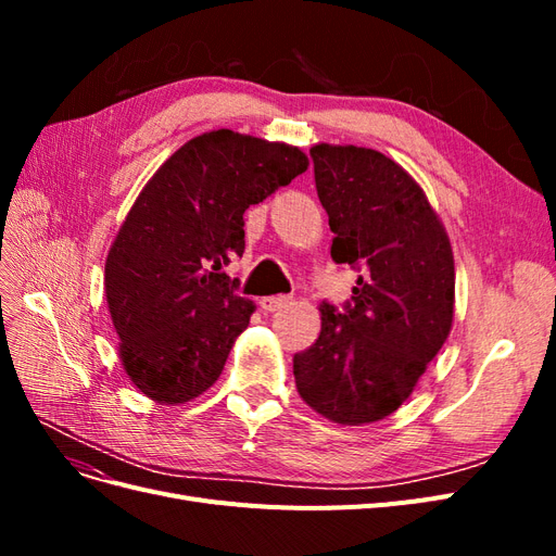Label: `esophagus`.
<instances>
[{
  "mask_svg": "<svg viewBox=\"0 0 556 556\" xmlns=\"http://www.w3.org/2000/svg\"><path fill=\"white\" fill-rule=\"evenodd\" d=\"M290 304L288 296H262L260 299V308L266 311V313H276L280 308H285Z\"/></svg>",
  "mask_w": 556,
  "mask_h": 556,
  "instance_id": "esophagus-1",
  "label": "esophagus"
}]
</instances>
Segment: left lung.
<instances>
[{"mask_svg":"<svg viewBox=\"0 0 556 556\" xmlns=\"http://www.w3.org/2000/svg\"><path fill=\"white\" fill-rule=\"evenodd\" d=\"M317 197L336 264L357 266L345 313L319 306V336L294 355L296 392L329 422L392 415L447 341L454 255L417 180L374 148L315 143Z\"/></svg>","mask_w":556,"mask_h":556,"instance_id":"8db88e82","label":"left lung"}]
</instances>
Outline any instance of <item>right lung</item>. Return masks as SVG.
<instances>
[{
	"mask_svg": "<svg viewBox=\"0 0 556 556\" xmlns=\"http://www.w3.org/2000/svg\"><path fill=\"white\" fill-rule=\"evenodd\" d=\"M308 169L301 148L231 129L182 143L117 229L104 292L131 384L180 406L220 378L255 304L223 266L243 255V213Z\"/></svg>",
	"mask_w": 556,
	"mask_h": 556,
	"instance_id": "obj_1",
	"label": "right lung"
}]
</instances>
